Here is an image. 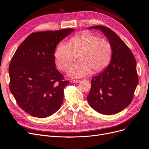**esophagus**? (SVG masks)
Returning a JSON list of instances; mask_svg holds the SVG:
<instances>
[{
	"label": "esophagus",
	"mask_w": 149,
	"mask_h": 149,
	"mask_svg": "<svg viewBox=\"0 0 149 149\" xmlns=\"http://www.w3.org/2000/svg\"><path fill=\"white\" fill-rule=\"evenodd\" d=\"M80 81L79 80H72L71 81V83H79Z\"/></svg>",
	"instance_id": "1"
}]
</instances>
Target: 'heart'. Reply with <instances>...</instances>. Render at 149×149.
Here are the masks:
<instances>
[{
    "mask_svg": "<svg viewBox=\"0 0 149 149\" xmlns=\"http://www.w3.org/2000/svg\"><path fill=\"white\" fill-rule=\"evenodd\" d=\"M110 43L95 35L85 34L70 39L68 44L60 43L54 54L55 63L65 71L78 56L79 61L69 69L68 75L80 78L88 74L91 70L96 72L104 69L111 57Z\"/></svg>",
    "mask_w": 149,
    "mask_h": 149,
    "instance_id": "1",
    "label": "heart"
}]
</instances>
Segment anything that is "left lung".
Returning <instances> with one entry per match:
<instances>
[{"label":"left lung","mask_w":149,"mask_h":149,"mask_svg":"<svg viewBox=\"0 0 149 149\" xmlns=\"http://www.w3.org/2000/svg\"><path fill=\"white\" fill-rule=\"evenodd\" d=\"M108 38L111 58L103 72L94 76L88 96L90 106L100 113L111 115L119 113L130 104L138 84L136 61L131 51L111 29L94 26Z\"/></svg>","instance_id":"left-lung-1"}]
</instances>
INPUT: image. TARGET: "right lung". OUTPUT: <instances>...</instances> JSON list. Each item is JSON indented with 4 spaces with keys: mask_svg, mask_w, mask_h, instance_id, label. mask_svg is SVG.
<instances>
[{
    "mask_svg": "<svg viewBox=\"0 0 149 149\" xmlns=\"http://www.w3.org/2000/svg\"><path fill=\"white\" fill-rule=\"evenodd\" d=\"M74 29L31 34L13 55L8 71L10 90L25 112L39 118L54 114L63 100L69 83L55 67L57 45Z\"/></svg>",
    "mask_w": 149,
    "mask_h": 149,
    "instance_id": "add662e5",
    "label": "right lung"
}]
</instances>
